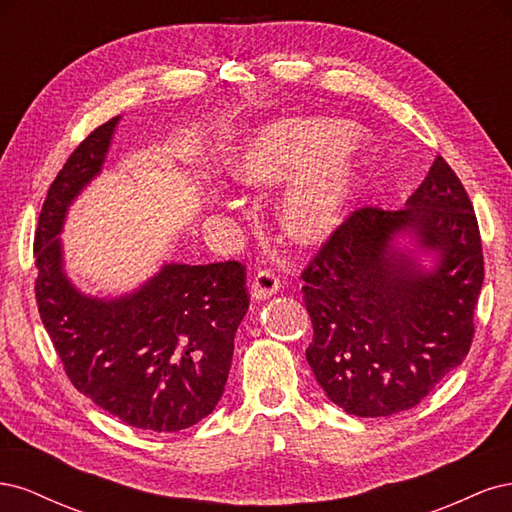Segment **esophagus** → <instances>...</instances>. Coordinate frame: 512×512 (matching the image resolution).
<instances>
[{
	"label": "esophagus",
	"mask_w": 512,
	"mask_h": 512,
	"mask_svg": "<svg viewBox=\"0 0 512 512\" xmlns=\"http://www.w3.org/2000/svg\"><path fill=\"white\" fill-rule=\"evenodd\" d=\"M282 280L280 275H277L273 269H262L254 275V282H252V297L254 299H269L271 294H275L280 290Z\"/></svg>",
	"instance_id": "esophagus-1"
}]
</instances>
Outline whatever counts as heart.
<instances>
[{"label": "heart", "mask_w": 512, "mask_h": 512, "mask_svg": "<svg viewBox=\"0 0 512 512\" xmlns=\"http://www.w3.org/2000/svg\"><path fill=\"white\" fill-rule=\"evenodd\" d=\"M359 130L337 119H286L258 130L230 158V173L245 185L301 179L342 156ZM365 185L356 166H333L299 185L288 198L286 224L301 241H316L337 226Z\"/></svg>", "instance_id": "1"}]
</instances>
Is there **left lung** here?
<instances>
[{
  "instance_id": "left-lung-1",
  "label": "left lung",
  "mask_w": 512,
  "mask_h": 512,
  "mask_svg": "<svg viewBox=\"0 0 512 512\" xmlns=\"http://www.w3.org/2000/svg\"><path fill=\"white\" fill-rule=\"evenodd\" d=\"M404 229L439 254L436 270L390 245ZM483 277L474 207L442 156L404 209L352 211L301 271L314 327L305 356L324 393L369 418L421 404L470 352Z\"/></svg>"
}]
</instances>
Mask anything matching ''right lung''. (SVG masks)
Segmentation results:
<instances>
[{
    "instance_id": "1",
    "label": "right lung",
    "mask_w": 512,
    "mask_h": 512,
    "mask_svg": "<svg viewBox=\"0 0 512 512\" xmlns=\"http://www.w3.org/2000/svg\"><path fill=\"white\" fill-rule=\"evenodd\" d=\"M117 121L91 132L46 192L34 239L36 303L76 391L126 425L179 431L209 416L224 393L250 307L245 267L164 265L141 290L113 301L70 284L57 235L68 205L100 173Z\"/></svg>"
}]
</instances>
